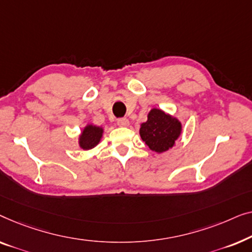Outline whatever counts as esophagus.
<instances>
[{"label":"esophagus","instance_id":"obj_1","mask_svg":"<svg viewBox=\"0 0 252 252\" xmlns=\"http://www.w3.org/2000/svg\"><path fill=\"white\" fill-rule=\"evenodd\" d=\"M127 125H129V120H127L126 118H120V119H118V126H126Z\"/></svg>","mask_w":252,"mask_h":252}]
</instances>
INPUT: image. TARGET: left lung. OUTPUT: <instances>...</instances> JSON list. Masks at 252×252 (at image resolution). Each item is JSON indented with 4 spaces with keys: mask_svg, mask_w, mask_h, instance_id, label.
<instances>
[{
    "mask_svg": "<svg viewBox=\"0 0 252 252\" xmlns=\"http://www.w3.org/2000/svg\"><path fill=\"white\" fill-rule=\"evenodd\" d=\"M182 126L178 120L171 118L160 109H152L148 120L140 126V137L152 151L162 153L175 145Z\"/></svg>",
    "mask_w": 252,
    "mask_h": 252,
    "instance_id": "8db88e82",
    "label": "left lung"
}]
</instances>
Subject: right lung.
I'll list each match as a JSON object with an SVG mask.
<instances>
[{"mask_svg":"<svg viewBox=\"0 0 252 252\" xmlns=\"http://www.w3.org/2000/svg\"><path fill=\"white\" fill-rule=\"evenodd\" d=\"M102 129L99 126H88L80 137V146L83 150H91L100 141Z\"/></svg>","mask_w":252,"mask_h":252,"instance_id":"right-lung-1","label":"right lung"}]
</instances>
